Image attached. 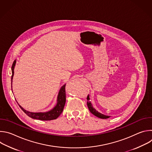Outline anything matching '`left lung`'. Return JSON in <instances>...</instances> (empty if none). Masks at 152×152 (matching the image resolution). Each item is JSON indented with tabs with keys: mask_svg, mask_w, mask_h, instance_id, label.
Instances as JSON below:
<instances>
[{
	"mask_svg": "<svg viewBox=\"0 0 152 152\" xmlns=\"http://www.w3.org/2000/svg\"><path fill=\"white\" fill-rule=\"evenodd\" d=\"M86 99H87V106H88V109L90 110V111L95 116L100 118H102V119H106V118H110L111 116H108V115H104L100 113H99L95 108L93 106L91 102H89V100H90V96H89V94L88 95L87 97H86Z\"/></svg>",
	"mask_w": 152,
	"mask_h": 152,
	"instance_id": "left-lung-1",
	"label": "left lung"
}]
</instances>
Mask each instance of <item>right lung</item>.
<instances>
[{
	"mask_svg": "<svg viewBox=\"0 0 152 152\" xmlns=\"http://www.w3.org/2000/svg\"><path fill=\"white\" fill-rule=\"evenodd\" d=\"M16 64V59L14 60L13 62V64L12 65L11 67V70H12V76H11V85L12 83V79L14 74V68ZM12 87V86H11ZM65 88H66V84L63 85L58 93V96H57V103L56 105L52 108V110H50L49 111L46 112H39V113H33V112H30L26 110H25L24 108L21 106L18 103V105L21 108L22 111L29 117L34 118V119H37V120H44V121H48V120H55L62 113L63 109L64 107L65 104H66V90H65ZM18 103V102H17Z\"/></svg>",
	"mask_w": 152,
	"mask_h": 152,
	"instance_id": "right-lung-1",
	"label": "right lung"
}]
</instances>
